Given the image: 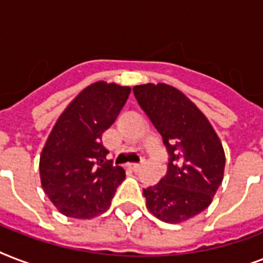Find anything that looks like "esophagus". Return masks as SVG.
<instances>
[{
  "label": "esophagus",
  "mask_w": 263,
  "mask_h": 263,
  "mask_svg": "<svg viewBox=\"0 0 263 263\" xmlns=\"http://www.w3.org/2000/svg\"><path fill=\"white\" fill-rule=\"evenodd\" d=\"M143 164H144V161H142L140 164H129V168H131L134 172H138V171L142 168V165H143Z\"/></svg>",
  "instance_id": "obj_1"
}]
</instances>
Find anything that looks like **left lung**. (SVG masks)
I'll return each mask as SVG.
<instances>
[{
	"label": "left lung",
	"instance_id": "8db88e82",
	"mask_svg": "<svg viewBox=\"0 0 263 263\" xmlns=\"http://www.w3.org/2000/svg\"><path fill=\"white\" fill-rule=\"evenodd\" d=\"M134 94L169 153L166 175L143 190L146 204L161 221L179 224L212 203L224 177V148L203 113L177 88L147 83L135 86Z\"/></svg>",
	"mask_w": 263,
	"mask_h": 263
}]
</instances>
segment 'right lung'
<instances>
[{
    "instance_id": "1",
    "label": "right lung",
    "mask_w": 263,
    "mask_h": 263,
    "mask_svg": "<svg viewBox=\"0 0 263 263\" xmlns=\"http://www.w3.org/2000/svg\"><path fill=\"white\" fill-rule=\"evenodd\" d=\"M131 88L97 82L60 116L39 161L43 191L64 216L87 220L106 212L125 179L106 160L102 134L115 123Z\"/></svg>"
}]
</instances>
